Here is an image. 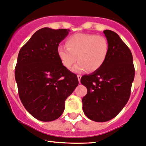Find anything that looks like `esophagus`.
Returning a JSON list of instances; mask_svg holds the SVG:
<instances>
[{"label":"esophagus","instance_id":"1","mask_svg":"<svg viewBox=\"0 0 146 146\" xmlns=\"http://www.w3.org/2000/svg\"><path fill=\"white\" fill-rule=\"evenodd\" d=\"M81 78H82V75H78V79L79 82H80V80H81Z\"/></svg>","mask_w":146,"mask_h":146}]
</instances>
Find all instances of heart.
<instances>
[{
	"label": "heart",
	"instance_id": "b5f03b06",
	"mask_svg": "<svg viewBox=\"0 0 146 146\" xmlns=\"http://www.w3.org/2000/svg\"><path fill=\"white\" fill-rule=\"evenodd\" d=\"M57 53L65 68H71L77 57L78 62L72 68L73 71L94 72L103 66L108 58L109 44L104 36L76 33L66 39V46H58Z\"/></svg>",
	"mask_w": 146,
	"mask_h": 146
}]
</instances>
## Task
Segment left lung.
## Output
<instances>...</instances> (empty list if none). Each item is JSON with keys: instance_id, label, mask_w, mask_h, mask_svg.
<instances>
[{"instance_id": "1", "label": "left lung", "mask_w": 146, "mask_h": 146, "mask_svg": "<svg viewBox=\"0 0 146 146\" xmlns=\"http://www.w3.org/2000/svg\"><path fill=\"white\" fill-rule=\"evenodd\" d=\"M104 33L109 44L108 58L100 69L81 78L87 88L83 111L97 122L109 121L120 113L130 98L135 78L130 48L114 31L105 30Z\"/></svg>"}]
</instances>
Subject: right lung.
I'll use <instances>...</instances> for the list:
<instances>
[{
    "label": "right lung",
    "instance_id": "right-lung-1",
    "mask_svg": "<svg viewBox=\"0 0 146 146\" xmlns=\"http://www.w3.org/2000/svg\"><path fill=\"white\" fill-rule=\"evenodd\" d=\"M69 31L48 27L38 30L18 53L15 79L20 99L40 121L59 118L65 100L78 85L77 75L63 66L57 53Z\"/></svg>",
    "mask_w": 146,
    "mask_h": 146
}]
</instances>
